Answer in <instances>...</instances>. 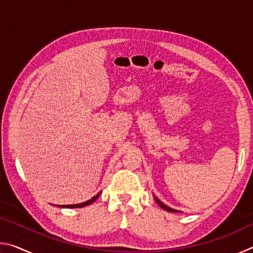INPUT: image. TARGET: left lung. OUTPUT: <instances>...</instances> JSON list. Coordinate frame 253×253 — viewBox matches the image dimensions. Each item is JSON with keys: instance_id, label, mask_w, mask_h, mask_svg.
<instances>
[{"instance_id": "obj_1", "label": "left lung", "mask_w": 253, "mask_h": 253, "mask_svg": "<svg viewBox=\"0 0 253 253\" xmlns=\"http://www.w3.org/2000/svg\"><path fill=\"white\" fill-rule=\"evenodd\" d=\"M155 201L157 202V204L160 205V207L163 209V210H165V211H169V212H178V211H176V210H174V209H170V208H169V207H166L165 204H163L160 200H158L157 198H155Z\"/></svg>"}]
</instances>
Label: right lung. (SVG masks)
<instances>
[{
    "instance_id": "1",
    "label": "right lung",
    "mask_w": 253,
    "mask_h": 253,
    "mask_svg": "<svg viewBox=\"0 0 253 253\" xmlns=\"http://www.w3.org/2000/svg\"><path fill=\"white\" fill-rule=\"evenodd\" d=\"M100 195V193H98L96 196H93L91 200H88L85 201L84 203H80V204H72V205H60V208H84V207H87V205L91 204L92 202H95V201L98 199V196Z\"/></svg>"
}]
</instances>
